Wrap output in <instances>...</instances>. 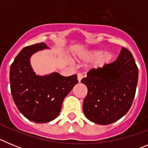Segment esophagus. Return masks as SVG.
<instances>
[{"label": "esophagus", "mask_w": 148, "mask_h": 148, "mask_svg": "<svg viewBox=\"0 0 148 148\" xmlns=\"http://www.w3.org/2000/svg\"><path fill=\"white\" fill-rule=\"evenodd\" d=\"M84 75H82V73H78V75H77V78H78V82H81L82 79L83 78Z\"/></svg>", "instance_id": "obj_1"}]
</instances>
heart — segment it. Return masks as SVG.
<instances>
[{"mask_svg":"<svg viewBox=\"0 0 148 148\" xmlns=\"http://www.w3.org/2000/svg\"><path fill=\"white\" fill-rule=\"evenodd\" d=\"M113 54L111 52L107 51L103 53V50L98 49H87L77 53L75 58L81 61H90L94 60L92 63V67L95 69L102 68L108 65L113 59Z\"/></svg>","mask_w":148,"mask_h":148,"instance_id":"heart-1","label":"heart"}]
</instances>
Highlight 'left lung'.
<instances>
[{
    "label": "left lung",
    "mask_w": 148,
    "mask_h": 148,
    "mask_svg": "<svg viewBox=\"0 0 148 148\" xmlns=\"http://www.w3.org/2000/svg\"><path fill=\"white\" fill-rule=\"evenodd\" d=\"M138 75L133 55L125 47L114 62L90 70L87 76L82 79L87 87L83 103L87 119L107 125L125 116L135 97Z\"/></svg>",
    "instance_id": "left-lung-1"
}]
</instances>
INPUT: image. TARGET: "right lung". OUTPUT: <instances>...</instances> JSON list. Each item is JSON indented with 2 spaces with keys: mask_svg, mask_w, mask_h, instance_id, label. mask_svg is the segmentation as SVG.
<instances>
[{
  "mask_svg": "<svg viewBox=\"0 0 148 148\" xmlns=\"http://www.w3.org/2000/svg\"><path fill=\"white\" fill-rule=\"evenodd\" d=\"M49 49L44 43L23 48L10 66V81L14 102L30 121L47 123L59 115L63 101L78 84L77 75L63 76L58 73L38 75L32 70L30 58Z\"/></svg>",
  "mask_w": 148,
  "mask_h": 148,
  "instance_id": "1",
  "label": "right lung"
}]
</instances>
